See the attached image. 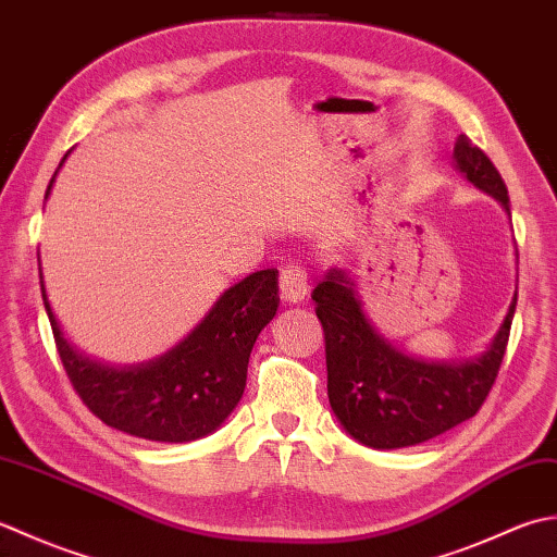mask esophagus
<instances>
[{"label":"esophagus","mask_w":557,"mask_h":557,"mask_svg":"<svg viewBox=\"0 0 557 557\" xmlns=\"http://www.w3.org/2000/svg\"><path fill=\"white\" fill-rule=\"evenodd\" d=\"M278 286H281V298L286 302H300L308 295L310 286H308V271L302 267L295 264H286L281 269L278 276Z\"/></svg>","instance_id":"esophagus-1"}]
</instances>
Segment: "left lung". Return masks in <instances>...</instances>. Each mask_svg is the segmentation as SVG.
Segmentation results:
<instances>
[{"instance_id":"obj_1","label":"left lung","mask_w":557,"mask_h":557,"mask_svg":"<svg viewBox=\"0 0 557 557\" xmlns=\"http://www.w3.org/2000/svg\"><path fill=\"white\" fill-rule=\"evenodd\" d=\"M454 165L509 213L500 173L469 136L461 134L454 144ZM312 300L324 329L329 404L346 433L372 449L421 445L479 413L503 366L517 308L515 293L500 332L483 356L428 362L401 354L374 332L344 271L329 269Z\"/></svg>"}]
</instances>
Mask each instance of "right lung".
I'll list each match as a JSON object with an SVG mask.
<instances>
[{
	"label": "right lung",
	"instance_id": "add662e5",
	"mask_svg": "<svg viewBox=\"0 0 557 557\" xmlns=\"http://www.w3.org/2000/svg\"><path fill=\"white\" fill-rule=\"evenodd\" d=\"M40 290L57 354L88 411L110 428L153 442H191L221 428L243 399L257 336L278 310V271H255L225 290L168 354L134 368H110L70 346L42 281Z\"/></svg>",
	"mask_w": 557,
	"mask_h": 557
}]
</instances>
